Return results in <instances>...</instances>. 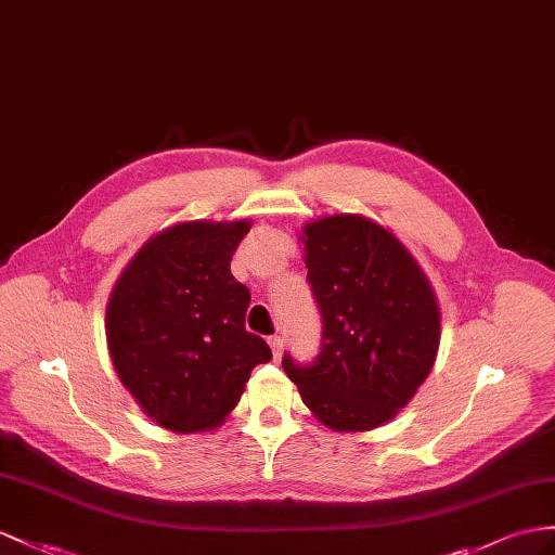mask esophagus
Returning <instances> with one entry per match:
<instances>
[{"label": "esophagus", "instance_id": "1", "mask_svg": "<svg viewBox=\"0 0 555 555\" xmlns=\"http://www.w3.org/2000/svg\"><path fill=\"white\" fill-rule=\"evenodd\" d=\"M268 346H270V350H273V358L280 360L282 358V346H285V339H282V336H270Z\"/></svg>", "mask_w": 555, "mask_h": 555}]
</instances>
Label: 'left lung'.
Returning a JSON list of instances; mask_svg holds the SVG:
<instances>
[{"instance_id":"obj_1","label":"left lung","mask_w":555,"mask_h":555,"mask_svg":"<svg viewBox=\"0 0 555 555\" xmlns=\"http://www.w3.org/2000/svg\"><path fill=\"white\" fill-rule=\"evenodd\" d=\"M322 350L282 360L306 408L336 434L390 422L426 382L440 346V306L424 268L367 216L330 214L301 228Z\"/></svg>"}]
</instances>
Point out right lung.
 Wrapping results in <instances>:
<instances>
[{"instance_id": "right-lung-1", "label": "right lung", "mask_w": 555, "mask_h": 555, "mask_svg": "<svg viewBox=\"0 0 555 555\" xmlns=\"http://www.w3.org/2000/svg\"><path fill=\"white\" fill-rule=\"evenodd\" d=\"M251 221H183L155 233L121 270L105 306L119 382L162 428L221 426L256 364L273 358L245 330L249 289L231 273Z\"/></svg>"}]
</instances>
